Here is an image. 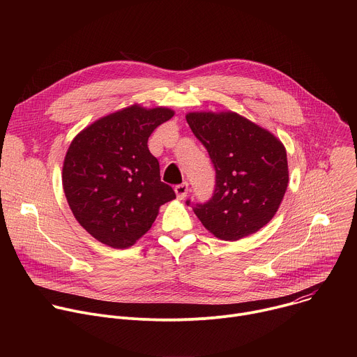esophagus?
I'll use <instances>...</instances> for the list:
<instances>
[{"instance_id": "esophagus-1", "label": "esophagus", "mask_w": 357, "mask_h": 357, "mask_svg": "<svg viewBox=\"0 0 357 357\" xmlns=\"http://www.w3.org/2000/svg\"><path fill=\"white\" fill-rule=\"evenodd\" d=\"M188 192H189V185H188L186 182H183V183L175 186V193H176V197H178L179 200L185 199L186 195H188Z\"/></svg>"}]
</instances>
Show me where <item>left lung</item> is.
<instances>
[{
  "mask_svg": "<svg viewBox=\"0 0 357 357\" xmlns=\"http://www.w3.org/2000/svg\"><path fill=\"white\" fill-rule=\"evenodd\" d=\"M186 121L216 171L213 196L193 205L195 215L220 240L259 231L277 213L288 186L282 142L233 112L189 113Z\"/></svg>",
  "mask_w": 357,
  "mask_h": 357,
  "instance_id": "left-lung-1",
  "label": "left lung"
}]
</instances>
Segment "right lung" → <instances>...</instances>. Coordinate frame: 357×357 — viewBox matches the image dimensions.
Returning <instances> with one entry per match:
<instances>
[{"mask_svg":"<svg viewBox=\"0 0 357 357\" xmlns=\"http://www.w3.org/2000/svg\"><path fill=\"white\" fill-rule=\"evenodd\" d=\"M174 117L167 107L138 105L112 113L80 131L63 162V190L80 226L96 240L127 248L155 222L160 206L176 197L160 176L148 138Z\"/></svg>","mask_w":357,"mask_h":357,"instance_id":"obj_1","label":"right lung"}]
</instances>
